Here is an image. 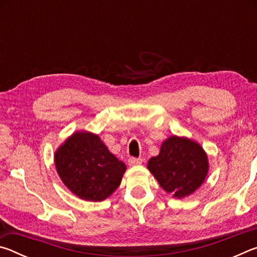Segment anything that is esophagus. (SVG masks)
I'll return each mask as SVG.
<instances>
[{
	"label": "esophagus",
	"mask_w": 257,
	"mask_h": 257,
	"mask_svg": "<svg viewBox=\"0 0 257 257\" xmlns=\"http://www.w3.org/2000/svg\"><path fill=\"white\" fill-rule=\"evenodd\" d=\"M128 163H129V165L141 164V163H143V159H141V158H130L128 160Z\"/></svg>",
	"instance_id": "34e87169"
}]
</instances>
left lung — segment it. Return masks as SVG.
Listing matches in <instances>:
<instances>
[{
    "label": "left lung",
    "mask_w": 257,
    "mask_h": 257,
    "mask_svg": "<svg viewBox=\"0 0 257 257\" xmlns=\"http://www.w3.org/2000/svg\"><path fill=\"white\" fill-rule=\"evenodd\" d=\"M147 168L167 193L182 198L203 184L208 162L205 152L197 143L172 136L161 146L160 154L149 161Z\"/></svg>",
    "instance_id": "obj_1"
}]
</instances>
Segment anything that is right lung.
<instances>
[{
	"label": "right lung",
	"mask_w": 257,
	"mask_h": 257,
	"mask_svg": "<svg viewBox=\"0 0 257 257\" xmlns=\"http://www.w3.org/2000/svg\"><path fill=\"white\" fill-rule=\"evenodd\" d=\"M63 184L85 201L101 202L118 188L125 164L110 153L97 135L76 133L55 153Z\"/></svg>",
	"instance_id": "add662e5"
}]
</instances>
